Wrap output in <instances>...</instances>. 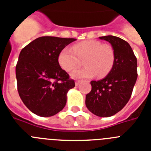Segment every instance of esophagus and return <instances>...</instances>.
Segmentation results:
<instances>
[{
  "label": "esophagus",
  "instance_id": "34e87169",
  "mask_svg": "<svg viewBox=\"0 0 151 151\" xmlns=\"http://www.w3.org/2000/svg\"><path fill=\"white\" fill-rule=\"evenodd\" d=\"M81 82H82V81H79V80H78V81H76V85H79L80 83H81Z\"/></svg>",
  "mask_w": 151,
  "mask_h": 151
}]
</instances>
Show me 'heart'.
<instances>
[{
  "label": "heart",
  "instance_id": "1",
  "mask_svg": "<svg viewBox=\"0 0 151 151\" xmlns=\"http://www.w3.org/2000/svg\"><path fill=\"white\" fill-rule=\"evenodd\" d=\"M115 58V51L110 45L91 40L76 44L72 49L63 48L60 52L58 62L64 70L71 72L82 66L84 61L86 66L73 72V77L91 78L97 75L104 78L113 69Z\"/></svg>",
  "mask_w": 151,
  "mask_h": 151
}]
</instances>
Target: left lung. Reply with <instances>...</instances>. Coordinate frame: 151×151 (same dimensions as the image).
<instances>
[{
	"label": "left lung",
	"mask_w": 151,
	"mask_h": 151,
	"mask_svg": "<svg viewBox=\"0 0 151 151\" xmlns=\"http://www.w3.org/2000/svg\"><path fill=\"white\" fill-rule=\"evenodd\" d=\"M111 44L115 63L110 73L103 79L91 81V90L86 94L89 111L101 117L115 115L126 105L138 78L137 58L127 41L113 35L99 37Z\"/></svg>",
	"instance_id": "left-lung-1"
}]
</instances>
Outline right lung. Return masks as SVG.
Here are the masks:
<instances>
[{
  "mask_svg": "<svg viewBox=\"0 0 151 151\" xmlns=\"http://www.w3.org/2000/svg\"><path fill=\"white\" fill-rule=\"evenodd\" d=\"M76 38L43 36L21 50L16 66L17 90L23 104L36 115L52 116L63 110L74 80L58 62L60 52Z\"/></svg>",
  "mask_w": 151,
  "mask_h": 151,
  "instance_id": "obj_1",
  "label": "right lung"
}]
</instances>
